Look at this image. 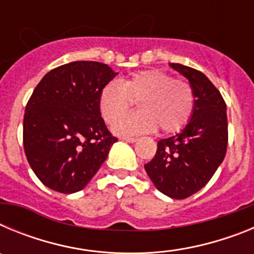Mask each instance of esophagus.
I'll return each instance as SVG.
<instances>
[{"mask_svg": "<svg viewBox=\"0 0 254 254\" xmlns=\"http://www.w3.org/2000/svg\"><path fill=\"white\" fill-rule=\"evenodd\" d=\"M122 140L127 141V142H136V141H137V138L136 137H123Z\"/></svg>", "mask_w": 254, "mask_h": 254, "instance_id": "1", "label": "esophagus"}]
</instances>
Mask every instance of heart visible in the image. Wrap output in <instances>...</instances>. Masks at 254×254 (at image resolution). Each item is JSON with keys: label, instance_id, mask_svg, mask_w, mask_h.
<instances>
[{"label": "heart", "instance_id": "obj_1", "mask_svg": "<svg viewBox=\"0 0 254 254\" xmlns=\"http://www.w3.org/2000/svg\"><path fill=\"white\" fill-rule=\"evenodd\" d=\"M139 100L137 114L119 118L128 111L133 100ZM194 91L190 82L174 78L160 69L140 71L121 81H109L100 91L99 107L105 122L114 125L118 134L154 131H181L194 111Z\"/></svg>", "mask_w": 254, "mask_h": 254}]
</instances>
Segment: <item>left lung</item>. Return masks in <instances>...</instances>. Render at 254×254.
Wrapping results in <instances>:
<instances>
[{
	"instance_id": "left-lung-1",
	"label": "left lung",
	"mask_w": 254,
	"mask_h": 254,
	"mask_svg": "<svg viewBox=\"0 0 254 254\" xmlns=\"http://www.w3.org/2000/svg\"><path fill=\"white\" fill-rule=\"evenodd\" d=\"M170 67L188 78L194 91V111L181 133L158 142L145 170L161 193L183 199L207 185L223 163L228 147L226 104L201 71L181 64Z\"/></svg>"
}]
</instances>
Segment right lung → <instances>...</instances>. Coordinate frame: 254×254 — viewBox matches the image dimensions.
<instances>
[{
    "instance_id": "right-lung-1",
    "label": "right lung",
    "mask_w": 254,
    "mask_h": 254,
    "mask_svg": "<svg viewBox=\"0 0 254 254\" xmlns=\"http://www.w3.org/2000/svg\"><path fill=\"white\" fill-rule=\"evenodd\" d=\"M117 75L108 64L76 61L49 71L31 94L24 150L35 176L51 190H81L117 142L99 107L100 91Z\"/></svg>"
}]
</instances>
